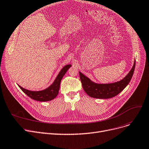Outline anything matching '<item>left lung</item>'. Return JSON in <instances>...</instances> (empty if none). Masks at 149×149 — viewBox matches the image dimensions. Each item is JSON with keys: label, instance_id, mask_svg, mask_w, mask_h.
I'll return each mask as SVG.
<instances>
[{"label": "left lung", "instance_id": "obj_1", "mask_svg": "<svg viewBox=\"0 0 149 149\" xmlns=\"http://www.w3.org/2000/svg\"><path fill=\"white\" fill-rule=\"evenodd\" d=\"M134 61L133 66L127 75L122 80L109 84H97L91 81L88 77L79 72L80 78L83 89L85 93L93 98L109 99L115 97L122 91L130 83L135 68Z\"/></svg>", "mask_w": 149, "mask_h": 149}]
</instances>
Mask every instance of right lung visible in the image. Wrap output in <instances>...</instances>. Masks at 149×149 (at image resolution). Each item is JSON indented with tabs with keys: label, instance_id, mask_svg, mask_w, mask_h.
<instances>
[{
	"label": "right lung",
	"instance_id": "add662e5",
	"mask_svg": "<svg viewBox=\"0 0 149 149\" xmlns=\"http://www.w3.org/2000/svg\"><path fill=\"white\" fill-rule=\"evenodd\" d=\"M70 67H71L70 64H68V65L64 66L61 70L58 75H57L52 85L44 90L40 91H31L22 88L19 85L18 86L25 94H26L32 99L40 102H47L51 100L55 99L58 94L61 80Z\"/></svg>",
	"mask_w": 149,
	"mask_h": 149
}]
</instances>
